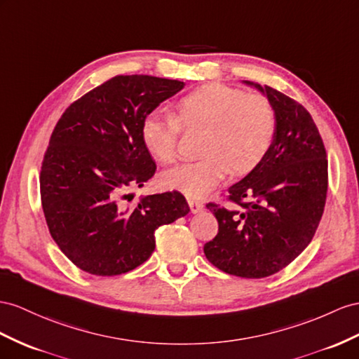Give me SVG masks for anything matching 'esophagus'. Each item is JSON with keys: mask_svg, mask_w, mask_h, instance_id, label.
<instances>
[{"mask_svg": "<svg viewBox=\"0 0 359 359\" xmlns=\"http://www.w3.org/2000/svg\"><path fill=\"white\" fill-rule=\"evenodd\" d=\"M188 205L191 208L192 214H198L200 210H203V208H205V205L201 203V201H197V200H188Z\"/></svg>", "mask_w": 359, "mask_h": 359, "instance_id": "obj_1", "label": "esophagus"}]
</instances>
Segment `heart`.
<instances>
[{
    "instance_id": "obj_1",
    "label": "heart",
    "mask_w": 359,
    "mask_h": 359,
    "mask_svg": "<svg viewBox=\"0 0 359 359\" xmlns=\"http://www.w3.org/2000/svg\"><path fill=\"white\" fill-rule=\"evenodd\" d=\"M276 124V112L265 97L214 83L180 98L177 116L162 110L147 115L141 135L153 158L170 163L177 154L180 126L206 127L200 149L203 158L167 170L161 179L163 188L201 198L229 172L244 176L258 167L274 141Z\"/></svg>"
}]
</instances>
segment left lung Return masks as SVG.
Listing matches in <instances>:
<instances>
[{
    "label": "left lung",
    "instance_id": "left-lung-1",
    "mask_svg": "<svg viewBox=\"0 0 359 359\" xmlns=\"http://www.w3.org/2000/svg\"><path fill=\"white\" fill-rule=\"evenodd\" d=\"M244 83L271 103L276 136L258 167L227 189L229 200L243 209L206 205L218 233L205 244V255L224 273L261 279L287 267L311 243L325 209L327 161L305 107L270 86Z\"/></svg>",
    "mask_w": 359,
    "mask_h": 359
}]
</instances>
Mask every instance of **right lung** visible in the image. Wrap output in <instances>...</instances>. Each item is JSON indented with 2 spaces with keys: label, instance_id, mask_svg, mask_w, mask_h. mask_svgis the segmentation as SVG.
<instances>
[{
  "label": "right lung",
  "instance_id": "add662e5",
  "mask_svg": "<svg viewBox=\"0 0 359 359\" xmlns=\"http://www.w3.org/2000/svg\"><path fill=\"white\" fill-rule=\"evenodd\" d=\"M179 80L116 76L74 101L56 124L41 170V198L53 240L80 270L116 276L154 250L156 229L189 212L179 191L127 201L154 176L141 128Z\"/></svg>",
  "mask_w": 359,
  "mask_h": 359
}]
</instances>
